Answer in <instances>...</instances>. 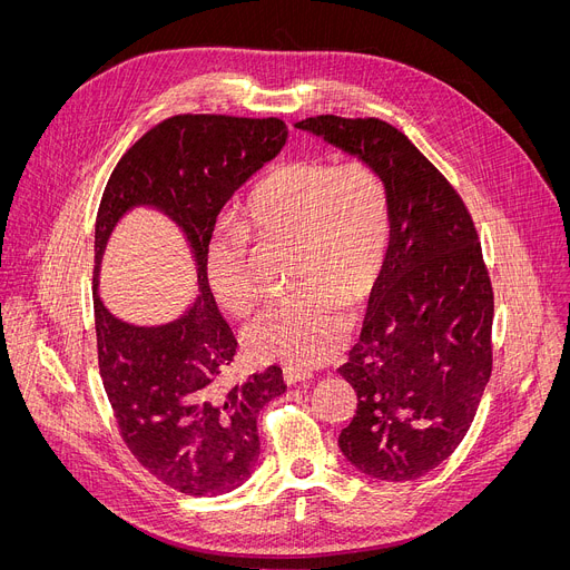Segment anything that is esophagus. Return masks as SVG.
Here are the masks:
<instances>
[{"label": "esophagus", "instance_id": "obj_1", "mask_svg": "<svg viewBox=\"0 0 570 570\" xmlns=\"http://www.w3.org/2000/svg\"><path fill=\"white\" fill-rule=\"evenodd\" d=\"M306 380H312V373H304V371L293 368V366L284 368V382H286L288 386H293V384H302V382H306Z\"/></svg>", "mask_w": 570, "mask_h": 570}]
</instances>
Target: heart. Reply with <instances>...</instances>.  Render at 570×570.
I'll return each mask as SVG.
<instances>
[{"instance_id":"1","label":"heart","mask_w":570,"mask_h":570,"mask_svg":"<svg viewBox=\"0 0 570 570\" xmlns=\"http://www.w3.org/2000/svg\"><path fill=\"white\" fill-rule=\"evenodd\" d=\"M240 223L258 240L295 245L293 286L299 291L247 325V352L297 368L325 364L347 341L345 306L371 295L386 264L391 199L382 175L364 161H282L249 188ZM206 277L229 314L249 312L256 288L244 232L223 229L212 238Z\"/></svg>"}]
</instances>
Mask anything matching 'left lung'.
I'll list each match as a JSON object with an SVG mask.
<instances>
[{
	"label": "left lung",
	"instance_id": "8db88e82",
	"mask_svg": "<svg viewBox=\"0 0 570 570\" xmlns=\"http://www.w3.org/2000/svg\"><path fill=\"white\" fill-rule=\"evenodd\" d=\"M297 129L373 166L391 199V245L347 364L356 416L341 452L386 482L443 463L478 413L493 368V286L454 186L393 125L316 116Z\"/></svg>",
	"mask_w": 570,
	"mask_h": 570
}]
</instances>
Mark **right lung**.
<instances>
[{"mask_svg":"<svg viewBox=\"0 0 570 570\" xmlns=\"http://www.w3.org/2000/svg\"><path fill=\"white\" fill-rule=\"evenodd\" d=\"M286 136L279 118L173 116L127 149L99 202L92 279L99 375L131 454L186 495H223L254 473L258 411L286 391L279 366L223 386L238 341L206 277L218 214L236 188L277 157ZM134 205H154L173 217L198 266L200 297L179 322L159 328L118 322L96 293L106 240Z\"/></svg>","mask_w":570,"mask_h":570,"instance_id":"obj_1","label":"right lung"}]
</instances>
